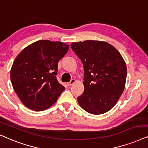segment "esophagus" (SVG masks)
Wrapping results in <instances>:
<instances>
[{"mask_svg":"<svg viewBox=\"0 0 148 148\" xmlns=\"http://www.w3.org/2000/svg\"><path fill=\"white\" fill-rule=\"evenodd\" d=\"M75 82H76V80L75 79H72L70 82L67 83V84H68V86H71V85H72V84H74Z\"/></svg>","mask_w":148,"mask_h":148,"instance_id":"esophagus-1","label":"esophagus"}]
</instances>
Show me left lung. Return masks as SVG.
I'll use <instances>...</instances> for the list:
<instances>
[{"instance_id":"8db88e82","label":"left lung","mask_w":148,"mask_h":148,"mask_svg":"<svg viewBox=\"0 0 148 148\" xmlns=\"http://www.w3.org/2000/svg\"><path fill=\"white\" fill-rule=\"evenodd\" d=\"M71 48L84 67V92L78 97L82 109L92 114L111 110L125 89L127 66L116 49L106 42H72Z\"/></svg>"}]
</instances>
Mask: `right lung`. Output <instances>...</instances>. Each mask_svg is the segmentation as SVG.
<instances>
[{
	"instance_id": "1",
	"label": "right lung",
	"mask_w": 148,
	"mask_h": 148,
	"mask_svg": "<svg viewBox=\"0 0 148 148\" xmlns=\"http://www.w3.org/2000/svg\"><path fill=\"white\" fill-rule=\"evenodd\" d=\"M69 49L62 42L40 40L21 51L13 62L11 80L21 102L42 111L56 103L65 87L57 79L58 62Z\"/></svg>"
}]
</instances>
